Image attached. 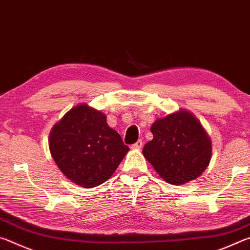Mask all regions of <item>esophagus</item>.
Masks as SVG:
<instances>
[{
  "label": "esophagus",
  "instance_id": "obj_1",
  "mask_svg": "<svg viewBox=\"0 0 250 250\" xmlns=\"http://www.w3.org/2000/svg\"><path fill=\"white\" fill-rule=\"evenodd\" d=\"M142 140H138L137 142H135L134 143V145H132V146H131V149H132V150H139V149H141V147H142Z\"/></svg>",
  "mask_w": 250,
  "mask_h": 250
}]
</instances>
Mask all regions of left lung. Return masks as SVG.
I'll list each match as a JSON object with an SVG mask.
<instances>
[{
  "label": "left lung",
  "instance_id": "8db88e82",
  "mask_svg": "<svg viewBox=\"0 0 250 250\" xmlns=\"http://www.w3.org/2000/svg\"><path fill=\"white\" fill-rule=\"evenodd\" d=\"M153 139L142 153L156 173L173 185L202 175L211 158V140L197 118L186 109L168 113L151 125Z\"/></svg>",
  "mask_w": 250,
  "mask_h": 250
}]
</instances>
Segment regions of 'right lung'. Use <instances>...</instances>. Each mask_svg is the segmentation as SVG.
<instances>
[{"label":"right lung","instance_id":"add662e5","mask_svg":"<svg viewBox=\"0 0 250 250\" xmlns=\"http://www.w3.org/2000/svg\"><path fill=\"white\" fill-rule=\"evenodd\" d=\"M48 146L62 174L84 188L110 179L129 151L104 113L87 104L75 105L53 125Z\"/></svg>","mask_w":250,"mask_h":250}]
</instances>
